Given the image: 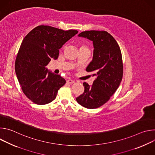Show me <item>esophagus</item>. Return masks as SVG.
I'll return each instance as SVG.
<instances>
[{
    "instance_id": "34e87169",
    "label": "esophagus",
    "mask_w": 155,
    "mask_h": 155,
    "mask_svg": "<svg viewBox=\"0 0 155 155\" xmlns=\"http://www.w3.org/2000/svg\"><path fill=\"white\" fill-rule=\"evenodd\" d=\"M67 83L69 84H73L75 83V81L73 80H71V79H69L67 80Z\"/></svg>"
}]
</instances>
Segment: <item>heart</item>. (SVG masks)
<instances>
[{
	"label": "heart",
	"mask_w": 155,
	"mask_h": 155,
	"mask_svg": "<svg viewBox=\"0 0 155 155\" xmlns=\"http://www.w3.org/2000/svg\"><path fill=\"white\" fill-rule=\"evenodd\" d=\"M81 48H87V49H88L87 48V47L84 45V44H80V49H81Z\"/></svg>",
	"instance_id": "1"
}]
</instances>
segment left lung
<instances>
[{"label":"left lung","instance_id":"obj_1","mask_svg":"<svg viewBox=\"0 0 155 155\" xmlns=\"http://www.w3.org/2000/svg\"><path fill=\"white\" fill-rule=\"evenodd\" d=\"M91 40L94 51L92 61L86 71L96 78L91 86L84 82V93L77 102L87 108H96L105 104L118 89L123 74L120 48L115 39L104 31H87L78 34Z\"/></svg>","mask_w":155,"mask_h":155}]
</instances>
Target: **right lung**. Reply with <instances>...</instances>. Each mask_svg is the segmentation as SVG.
Here are the masks:
<instances>
[{"instance_id": "1", "label": "right lung", "mask_w": 155, "mask_h": 155, "mask_svg": "<svg viewBox=\"0 0 155 155\" xmlns=\"http://www.w3.org/2000/svg\"><path fill=\"white\" fill-rule=\"evenodd\" d=\"M77 33L41 25L24 38L15 61V72L23 92L34 103L52 102L65 84V79L48 71L47 66L51 59H58L59 50Z\"/></svg>"}]
</instances>
